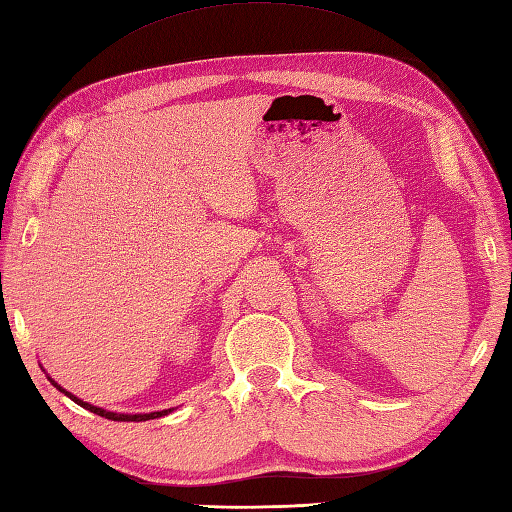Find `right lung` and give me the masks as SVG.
Listing matches in <instances>:
<instances>
[{
  "label": "right lung",
  "instance_id": "1",
  "mask_svg": "<svg viewBox=\"0 0 512 512\" xmlns=\"http://www.w3.org/2000/svg\"><path fill=\"white\" fill-rule=\"evenodd\" d=\"M43 368V366H41ZM48 381L54 385L56 390L59 392H63L67 399H72L76 405H81V407H85V410H89V412H94V414H98V416H102V418H109V420H122V423H142V420H153V418H162V416H166V414H170L173 412V407H170V410H160V412H149V414H120V412H109V410H102V407H96V405H92V403H87V401H81L78 399L76 394H72V392H67L65 388H61L59 383H56L52 377H48Z\"/></svg>",
  "mask_w": 512,
  "mask_h": 512
}]
</instances>
